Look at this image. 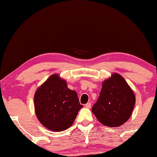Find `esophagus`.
<instances>
[{"label":"esophagus","mask_w":157,"mask_h":157,"mask_svg":"<svg viewBox=\"0 0 157 157\" xmlns=\"http://www.w3.org/2000/svg\"><path fill=\"white\" fill-rule=\"evenodd\" d=\"M85 106H86V108H88V109H89V108H91V103H87L85 105Z\"/></svg>","instance_id":"obj_1"}]
</instances>
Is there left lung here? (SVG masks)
Masks as SVG:
<instances>
[{
    "instance_id": "8db88e82",
    "label": "left lung",
    "mask_w": 157,
    "mask_h": 157,
    "mask_svg": "<svg viewBox=\"0 0 157 157\" xmlns=\"http://www.w3.org/2000/svg\"><path fill=\"white\" fill-rule=\"evenodd\" d=\"M135 95L123 77L113 74L102 83L99 97L92 112L101 123L117 127L128 121L134 109Z\"/></svg>"
}]
</instances>
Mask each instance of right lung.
Here are the masks:
<instances>
[{"label": "right lung", "mask_w": 157, "mask_h": 157, "mask_svg": "<svg viewBox=\"0 0 157 157\" xmlns=\"http://www.w3.org/2000/svg\"><path fill=\"white\" fill-rule=\"evenodd\" d=\"M34 106L36 117L45 127L61 132L72 125L83 105L66 81L53 74L36 90Z\"/></svg>", "instance_id": "add662e5"}]
</instances>
